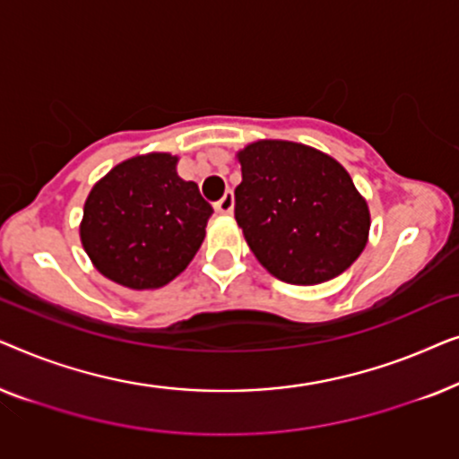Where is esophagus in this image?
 <instances>
[{
  "label": "esophagus",
  "instance_id": "34e87169",
  "mask_svg": "<svg viewBox=\"0 0 459 459\" xmlns=\"http://www.w3.org/2000/svg\"><path fill=\"white\" fill-rule=\"evenodd\" d=\"M215 211L221 212V215H230L234 211V192L228 190L221 198L215 203Z\"/></svg>",
  "mask_w": 459,
  "mask_h": 459
}]
</instances>
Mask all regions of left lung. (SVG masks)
Instances as JSON below:
<instances>
[{"label":"left lung","instance_id":"8db88e82","mask_svg":"<svg viewBox=\"0 0 459 459\" xmlns=\"http://www.w3.org/2000/svg\"><path fill=\"white\" fill-rule=\"evenodd\" d=\"M238 159L234 215L269 273L311 286L351 267L366 248L369 211L334 159L292 142L250 143Z\"/></svg>","mask_w":459,"mask_h":459}]
</instances>
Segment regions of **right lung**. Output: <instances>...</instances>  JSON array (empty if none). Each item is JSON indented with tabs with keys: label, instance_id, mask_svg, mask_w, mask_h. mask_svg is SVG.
<instances>
[{
	"label": "right lung",
	"instance_id": "add662e5",
	"mask_svg": "<svg viewBox=\"0 0 459 459\" xmlns=\"http://www.w3.org/2000/svg\"><path fill=\"white\" fill-rule=\"evenodd\" d=\"M171 154L135 156L93 186L81 242L93 265L117 284L148 290L171 281L204 240L212 206Z\"/></svg>",
	"mask_w": 459,
	"mask_h": 459
}]
</instances>
